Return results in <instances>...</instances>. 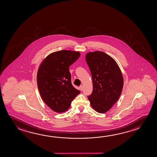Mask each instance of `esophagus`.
Masks as SVG:
<instances>
[{
  "instance_id": "esophagus-1",
  "label": "esophagus",
  "mask_w": 157,
  "mask_h": 157,
  "mask_svg": "<svg viewBox=\"0 0 157 157\" xmlns=\"http://www.w3.org/2000/svg\"><path fill=\"white\" fill-rule=\"evenodd\" d=\"M79 88H80V90H81V91H82V90H83V86H82V85H81L80 87H79Z\"/></svg>"
}]
</instances>
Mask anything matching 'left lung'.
I'll use <instances>...</instances> for the list:
<instances>
[{
	"label": "left lung",
	"instance_id": "obj_1",
	"mask_svg": "<svg viewBox=\"0 0 157 157\" xmlns=\"http://www.w3.org/2000/svg\"><path fill=\"white\" fill-rule=\"evenodd\" d=\"M86 60L92 76V93L88 100L97 112H107L119 99L123 87V77L117 63L101 51L87 53Z\"/></svg>",
	"mask_w": 157,
	"mask_h": 157
}]
</instances>
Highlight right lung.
<instances>
[{"instance_id":"add662e5","label":"right lung","mask_w":157,"mask_h":157,"mask_svg":"<svg viewBox=\"0 0 157 157\" xmlns=\"http://www.w3.org/2000/svg\"><path fill=\"white\" fill-rule=\"evenodd\" d=\"M80 53L62 50L43 60L37 73V84L45 104L57 113L65 112L80 91L71 84L69 67L80 57Z\"/></svg>"}]
</instances>
